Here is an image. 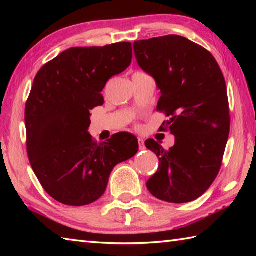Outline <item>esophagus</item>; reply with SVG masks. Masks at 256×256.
Returning a JSON list of instances; mask_svg holds the SVG:
<instances>
[{
	"label": "esophagus",
	"mask_w": 256,
	"mask_h": 256,
	"mask_svg": "<svg viewBox=\"0 0 256 256\" xmlns=\"http://www.w3.org/2000/svg\"><path fill=\"white\" fill-rule=\"evenodd\" d=\"M138 148H140V150H144L146 146H144V138H138Z\"/></svg>",
	"instance_id": "34e87169"
}]
</instances>
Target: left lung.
Returning a JSON list of instances; mask_svg holds the SVG:
<instances>
[{
  "mask_svg": "<svg viewBox=\"0 0 256 256\" xmlns=\"http://www.w3.org/2000/svg\"><path fill=\"white\" fill-rule=\"evenodd\" d=\"M133 48L138 66L160 90L157 110L170 116L166 126L175 136L170 150L154 138L146 141L159 159L146 188L162 201L196 200L218 175L228 141L230 118L222 72L209 52L177 34L134 42Z\"/></svg>",
  "mask_w": 256,
  "mask_h": 256,
  "instance_id": "1",
  "label": "left lung"
}]
</instances>
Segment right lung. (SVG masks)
<instances>
[{
	"instance_id": "1",
	"label": "right lung",
	"mask_w": 256,
	"mask_h": 256,
	"mask_svg": "<svg viewBox=\"0 0 256 256\" xmlns=\"http://www.w3.org/2000/svg\"><path fill=\"white\" fill-rule=\"evenodd\" d=\"M131 45L72 47L34 76L24 112L29 162L44 190L63 204L97 201L116 164L138 152L131 133L96 144L88 132L90 110L104 104L106 82L131 64Z\"/></svg>"
}]
</instances>
